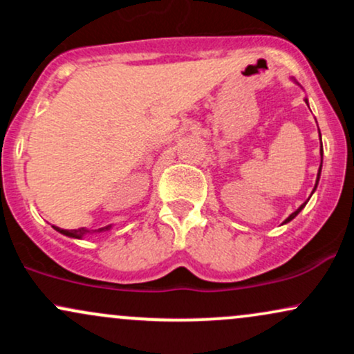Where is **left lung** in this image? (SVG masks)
Here are the masks:
<instances>
[{
	"label": "left lung",
	"instance_id": "8db88e82",
	"mask_svg": "<svg viewBox=\"0 0 354 354\" xmlns=\"http://www.w3.org/2000/svg\"><path fill=\"white\" fill-rule=\"evenodd\" d=\"M304 101H306V103H308V100H304ZM319 136H321V135H319ZM321 163H323V145H321ZM319 173H321V166H319V171H318V178H316V185H315V189H316V186H318V181H319ZM315 189H313V191H315ZM304 205H306V203H304ZM304 205H301V206H299V208H298V209H296V211H295V213H291V214H290V216H288V218H286V221H284V223L291 221V219H293V218L296 216V214H298V213H299V211H301V209L304 208Z\"/></svg>",
	"mask_w": 354,
	"mask_h": 354
}]
</instances>
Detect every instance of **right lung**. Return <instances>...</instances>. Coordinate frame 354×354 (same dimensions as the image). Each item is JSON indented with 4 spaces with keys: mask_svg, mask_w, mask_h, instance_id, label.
<instances>
[{
    "mask_svg": "<svg viewBox=\"0 0 354 354\" xmlns=\"http://www.w3.org/2000/svg\"><path fill=\"white\" fill-rule=\"evenodd\" d=\"M55 230H56V231H59L61 234H66V236H70V238H83L84 234L91 233V230H86V228H76V230H59V228H56V226H55ZM106 230H109V226H104V228H100V230H95V231H106Z\"/></svg>",
    "mask_w": 354,
    "mask_h": 354,
    "instance_id": "obj_1",
    "label": "right lung"
}]
</instances>
